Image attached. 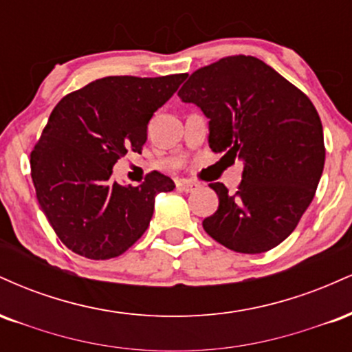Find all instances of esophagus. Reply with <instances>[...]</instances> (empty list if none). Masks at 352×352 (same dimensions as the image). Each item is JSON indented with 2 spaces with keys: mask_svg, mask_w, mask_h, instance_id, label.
<instances>
[{
  "mask_svg": "<svg viewBox=\"0 0 352 352\" xmlns=\"http://www.w3.org/2000/svg\"><path fill=\"white\" fill-rule=\"evenodd\" d=\"M177 187H179L182 192H193V190L199 188V184L192 180H179L177 182Z\"/></svg>",
  "mask_w": 352,
  "mask_h": 352,
  "instance_id": "34e87169",
  "label": "esophagus"
}]
</instances>
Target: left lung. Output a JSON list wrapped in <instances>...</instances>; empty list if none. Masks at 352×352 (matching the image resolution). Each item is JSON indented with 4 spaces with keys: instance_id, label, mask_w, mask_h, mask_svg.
<instances>
[{
    "instance_id": "1",
    "label": "left lung",
    "mask_w": 352,
    "mask_h": 352,
    "mask_svg": "<svg viewBox=\"0 0 352 352\" xmlns=\"http://www.w3.org/2000/svg\"><path fill=\"white\" fill-rule=\"evenodd\" d=\"M179 98L208 119L210 148L243 164L238 192L210 184L218 208L204 220L205 232L238 253L280 245L309 207L324 168L313 102L263 60L243 54L193 72Z\"/></svg>"
}]
</instances>
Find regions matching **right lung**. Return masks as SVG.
Instances as JSON below:
<instances>
[{"label":"right lung","mask_w":352,"mask_h":352,"mask_svg":"<svg viewBox=\"0 0 352 352\" xmlns=\"http://www.w3.org/2000/svg\"><path fill=\"white\" fill-rule=\"evenodd\" d=\"M187 74L109 76L63 98L31 152L41 210L67 248L89 260L122 254L144 235L155 197L175 184L159 172L142 185L119 184L112 167L139 152L147 125Z\"/></svg>","instance_id":"add662e5"}]
</instances>
